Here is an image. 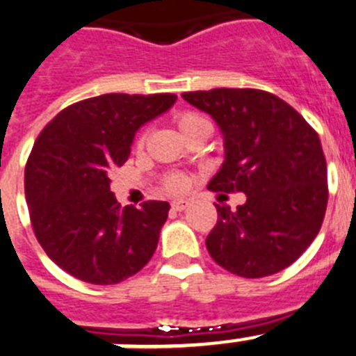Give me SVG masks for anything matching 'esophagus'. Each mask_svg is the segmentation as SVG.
Instances as JSON below:
<instances>
[{"mask_svg": "<svg viewBox=\"0 0 356 356\" xmlns=\"http://www.w3.org/2000/svg\"><path fill=\"white\" fill-rule=\"evenodd\" d=\"M188 206H190V202H188V200H182V199H177L172 202V209H175V211H182V209H186Z\"/></svg>", "mask_w": 356, "mask_h": 356, "instance_id": "obj_1", "label": "esophagus"}]
</instances>
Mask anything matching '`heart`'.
<instances>
[{"instance_id":"1","label":"heart","mask_w":356,"mask_h":356,"mask_svg":"<svg viewBox=\"0 0 356 356\" xmlns=\"http://www.w3.org/2000/svg\"><path fill=\"white\" fill-rule=\"evenodd\" d=\"M175 125H177L179 132L182 134V138L186 140L190 138L191 134H197L200 131H209V123L199 116L195 113H182L179 114L177 118H175ZM145 143V134H141L138 138V147H143ZM191 179L188 177L186 174H182V172H172V174H166L163 177V188L166 191H172V193H181V191L186 190L190 186Z\"/></svg>"}]
</instances>
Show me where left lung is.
I'll return each instance as SVG.
<instances>
[{
  "mask_svg": "<svg viewBox=\"0 0 356 356\" xmlns=\"http://www.w3.org/2000/svg\"><path fill=\"white\" fill-rule=\"evenodd\" d=\"M224 134L225 161L211 191H243V206L215 204L206 238L211 258L242 277L292 265L314 242L327 204V170L317 132L285 100L261 89L182 92Z\"/></svg>",
  "mask_w": 356,
  "mask_h": 356,
  "instance_id": "obj_1",
  "label": "left lung"
}]
</instances>
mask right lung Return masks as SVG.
I'll use <instances>...</instances> for the list:
<instances>
[{"label":"right lung","instance_id":"obj_1","mask_svg":"<svg viewBox=\"0 0 356 356\" xmlns=\"http://www.w3.org/2000/svg\"><path fill=\"white\" fill-rule=\"evenodd\" d=\"M175 100L170 92L88 98L60 111L33 143L24 168L33 233L49 259L76 280L114 285L154 256L170 204L122 208L111 175L129 159L136 131Z\"/></svg>","mask_w":356,"mask_h":356}]
</instances>
